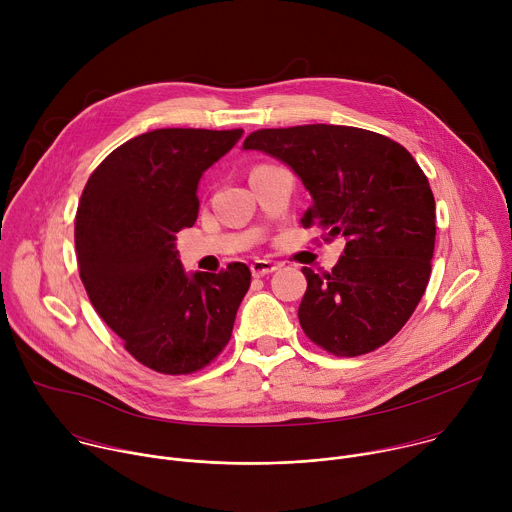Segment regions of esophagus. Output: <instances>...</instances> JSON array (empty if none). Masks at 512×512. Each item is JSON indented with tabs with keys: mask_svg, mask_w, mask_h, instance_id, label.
<instances>
[{
	"mask_svg": "<svg viewBox=\"0 0 512 512\" xmlns=\"http://www.w3.org/2000/svg\"><path fill=\"white\" fill-rule=\"evenodd\" d=\"M277 269H279V265L273 263V261H267V259H255V261L251 263V273H253V277H263V275H269V273H273V271H277Z\"/></svg>",
	"mask_w": 512,
	"mask_h": 512,
	"instance_id": "1",
	"label": "esophagus"
}]
</instances>
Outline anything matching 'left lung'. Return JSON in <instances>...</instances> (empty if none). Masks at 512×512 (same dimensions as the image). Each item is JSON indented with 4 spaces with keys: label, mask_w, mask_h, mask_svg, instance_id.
<instances>
[{
    "label": "left lung",
    "mask_w": 512,
    "mask_h": 512,
    "mask_svg": "<svg viewBox=\"0 0 512 512\" xmlns=\"http://www.w3.org/2000/svg\"><path fill=\"white\" fill-rule=\"evenodd\" d=\"M245 150L291 166L312 206L302 227L346 239L332 271L304 267L298 310L306 336L334 356L387 344L415 312L431 273L435 200L427 176L401 143L360 127L296 125L257 129Z\"/></svg>",
    "instance_id": "1"
}]
</instances>
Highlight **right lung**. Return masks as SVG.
<instances>
[{"mask_svg": "<svg viewBox=\"0 0 512 512\" xmlns=\"http://www.w3.org/2000/svg\"><path fill=\"white\" fill-rule=\"evenodd\" d=\"M243 129H156L113 150L91 174L75 218L87 296L125 350L164 375H190L229 344L251 285L245 263L182 269L176 233L198 216V180Z\"/></svg>", "mask_w": 512, "mask_h": 512, "instance_id": "obj_1", "label": "right lung"}]
</instances>
